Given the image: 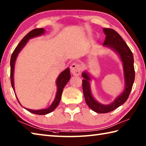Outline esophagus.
Masks as SVG:
<instances>
[{"label":"esophagus","instance_id":"esophagus-1","mask_svg":"<svg viewBox=\"0 0 146 146\" xmlns=\"http://www.w3.org/2000/svg\"><path fill=\"white\" fill-rule=\"evenodd\" d=\"M70 70H71V72L72 73L73 75L79 76L80 75V74H81L82 66L81 64H80L78 63H74L71 65Z\"/></svg>","mask_w":146,"mask_h":146}]
</instances>
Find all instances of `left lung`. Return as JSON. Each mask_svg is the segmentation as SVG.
Segmentation results:
<instances>
[{
    "instance_id": "8db88e82",
    "label": "left lung",
    "mask_w": 146,
    "mask_h": 146,
    "mask_svg": "<svg viewBox=\"0 0 146 146\" xmlns=\"http://www.w3.org/2000/svg\"><path fill=\"white\" fill-rule=\"evenodd\" d=\"M103 31L106 36L103 44L104 46L113 50L119 56L122 63L125 88L111 104H102L95 100L92 95L90 75L87 71H83L82 76L84 79L82 81V86L86 103L93 111L99 113L110 112L124 104L131 92L135 79L134 56L129 46L115 31L108 28H104Z\"/></svg>"
}]
</instances>
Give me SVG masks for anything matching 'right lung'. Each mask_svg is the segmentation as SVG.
I'll list each match as a JSON object with an SVG mask.
<instances>
[{"label": "right lung", "mask_w": 146, "mask_h": 146, "mask_svg": "<svg viewBox=\"0 0 146 146\" xmlns=\"http://www.w3.org/2000/svg\"><path fill=\"white\" fill-rule=\"evenodd\" d=\"M44 33H45V29L43 28H37V29L32 30L31 31H30L29 33H27V35L24 37L23 39L21 40V42L19 43V44L17 46V47L14 49V52H12L11 58V62H10L11 81L12 87L14 90V92H15L14 82V66H15V61H16V59L20 51L23 49L24 46H26L27 42H28L29 39L36 38V37L42 36ZM70 77H71V75H70L69 68H67L66 70H64V71H62L60 75H59L58 77L56 79V87H57V92H56V97L54 101L52 102V103L49 107L46 108H43V109H40V110H33V109H29V108H25L24 107H23L25 108V109H26L27 111H29V112L37 114V115H46V114L51 113V111H53L55 108L58 107V105H59V104H60L63 88L64 87V86L66 85V83L70 80ZM16 98L17 99L19 103V104L22 106V105L20 104L19 101L18 100L17 96H16Z\"/></svg>", "instance_id": "right-lung-1"}]
</instances>
